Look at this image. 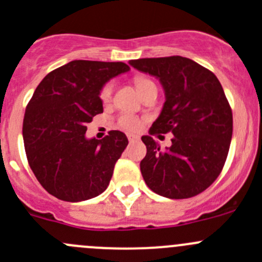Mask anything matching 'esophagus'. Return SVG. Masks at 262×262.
Listing matches in <instances>:
<instances>
[{"label": "esophagus", "mask_w": 262, "mask_h": 262, "mask_svg": "<svg viewBox=\"0 0 262 262\" xmlns=\"http://www.w3.org/2000/svg\"><path fill=\"white\" fill-rule=\"evenodd\" d=\"M128 139H129V142L133 143V142H137V141H138L139 137L136 136V134H130V133H129L128 134Z\"/></svg>", "instance_id": "esophagus-1"}]
</instances>
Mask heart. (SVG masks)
I'll use <instances>...</instances> for the list:
<instances>
[{
	"label": "heart",
	"instance_id": "heart-1",
	"mask_svg": "<svg viewBox=\"0 0 262 262\" xmlns=\"http://www.w3.org/2000/svg\"><path fill=\"white\" fill-rule=\"evenodd\" d=\"M148 82H151L150 80L139 77V79L136 80L137 89L141 90L145 85H147ZM111 95H112V84H107L106 86H103V89H102L101 92V99L103 102H107L110 101ZM117 125H119L121 129H124V130L136 132L137 129L141 126V120H139L138 116L130 114V112H123V114L119 116V119H117Z\"/></svg>",
	"mask_w": 262,
	"mask_h": 262
}]
</instances>
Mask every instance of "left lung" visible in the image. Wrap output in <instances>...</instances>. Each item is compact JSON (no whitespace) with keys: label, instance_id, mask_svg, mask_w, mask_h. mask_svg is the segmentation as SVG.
<instances>
[{"label":"left lung","instance_id":"1","mask_svg":"<svg viewBox=\"0 0 262 262\" xmlns=\"http://www.w3.org/2000/svg\"><path fill=\"white\" fill-rule=\"evenodd\" d=\"M129 64L160 81L165 102L142 141L146 185L169 199L204 191L224 168L233 136V112L214 73L183 57L143 58ZM172 131V145L161 150L151 135Z\"/></svg>","mask_w":262,"mask_h":262}]
</instances>
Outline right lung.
<instances>
[{"label":"right lung","mask_w":262,"mask_h":262,"mask_svg":"<svg viewBox=\"0 0 262 262\" xmlns=\"http://www.w3.org/2000/svg\"><path fill=\"white\" fill-rule=\"evenodd\" d=\"M129 70L123 62L72 60L36 88L24 114V147L32 172L53 196L76 203L107 189L128 138L120 130L86 138V124L103 112L104 85Z\"/></svg>","instance_id":"obj_1"}]
</instances>
